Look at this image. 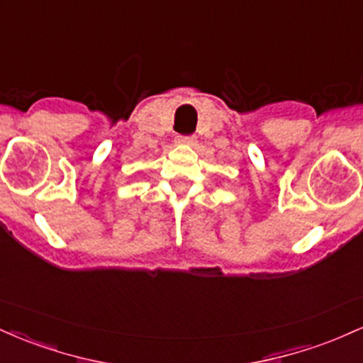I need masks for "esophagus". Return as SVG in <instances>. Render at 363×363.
I'll return each mask as SVG.
<instances>
[{
  "instance_id": "34e87169",
  "label": "esophagus",
  "mask_w": 363,
  "mask_h": 363,
  "mask_svg": "<svg viewBox=\"0 0 363 363\" xmlns=\"http://www.w3.org/2000/svg\"><path fill=\"white\" fill-rule=\"evenodd\" d=\"M177 141H179V143H184V145H194L196 143V136H193V135L179 136Z\"/></svg>"
}]
</instances>
